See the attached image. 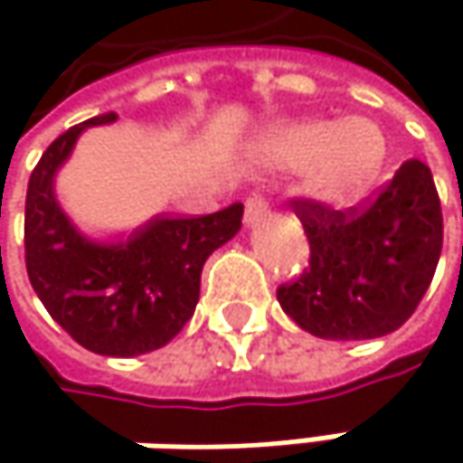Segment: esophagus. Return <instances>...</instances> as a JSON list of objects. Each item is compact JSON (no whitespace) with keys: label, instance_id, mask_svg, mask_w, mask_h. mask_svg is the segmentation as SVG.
I'll use <instances>...</instances> for the list:
<instances>
[{"label":"esophagus","instance_id":"esophagus-1","mask_svg":"<svg viewBox=\"0 0 463 463\" xmlns=\"http://www.w3.org/2000/svg\"><path fill=\"white\" fill-rule=\"evenodd\" d=\"M265 212H268V201H265V195H260V193H251V195L246 198V225H254V222H260Z\"/></svg>","mask_w":463,"mask_h":463}]
</instances>
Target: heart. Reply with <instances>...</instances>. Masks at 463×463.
I'll use <instances>...</instances> for the list:
<instances>
[{"instance_id":"heart-1","label":"heart","mask_w":463,"mask_h":463,"mask_svg":"<svg viewBox=\"0 0 463 463\" xmlns=\"http://www.w3.org/2000/svg\"><path fill=\"white\" fill-rule=\"evenodd\" d=\"M273 163L289 171L314 169L317 190L329 198H343L364 187L383 157L381 134L364 123L311 120L281 131L270 146Z\"/></svg>"}]
</instances>
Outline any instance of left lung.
Wrapping results in <instances>:
<instances>
[{"instance_id":"1","label":"left lung","mask_w":463,"mask_h":463,"mask_svg":"<svg viewBox=\"0 0 463 463\" xmlns=\"http://www.w3.org/2000/svg\"><path fill=\"white\" fill-rule=\"evenodd\" d=\"M311 260L276 298L298 326L324 340L383 337L413 317L442 251V209L431 171L405 160L370 201L335 212L295 201Z\"/></svg>"}]
</instances>
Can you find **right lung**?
Listing matches in <instances>:
<instances>
[{"label":"right lung","mask_w":463,"mask_h":463,"mask_svg":"<svg viewBox=\"0 0 463 463\" xmlns=\"http://www.w3.org/2000/svg\"><path fill=\"white\" fill-rule=\"evenodd\" d=\"M90 118L45 149L26 193V270L47 314L82 348L139 356L163 348L190 322L201 270L214 249L241 231L243 203L203 217H155L112 241L88 238L55 198V174L80 134L115 123Z\"/></svg>","instance_id":"add662e5"}]
</instances>
